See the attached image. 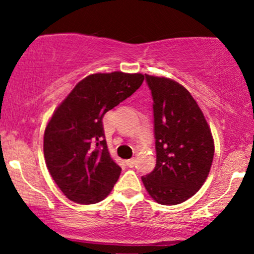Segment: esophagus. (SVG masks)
<instances>
[{"mask_svg":"<svg viewBox=\"0 0 254 254\" xmlns=\"http://www.w3.org/2000/svg\"><path fill=\"white\" fill-rule=\"evenodd\" d=\"M125 162H127V165L129 166V167L132 168L133 166H135V164H136V160L135 159H130V160H127V161H125Z\"/></svg>","mask_w":254,"mask_h":254,"instance_id":"obj_1","label":"esophagus"}]
</instances>
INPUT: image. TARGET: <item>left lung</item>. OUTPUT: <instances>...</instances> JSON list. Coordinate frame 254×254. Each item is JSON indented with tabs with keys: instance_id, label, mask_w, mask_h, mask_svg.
<instances>
[{
	"instance_id": "left-lung-1",
	"label": "left lung",
	"mask_w": 254,
	"mask_h": 254,
	"mask_svg": "<svg viewBox=\"0 0 254 254\" xmlns=\"http://www.w3.org/2000/svg\"><path fill=\"white\" fill-rule=\"evenodd\" d=\"M153 98L156 166L142 177L162 205L185 202L202 188L214 159L211 131L188 89L166 77L145 75Z\"/></svg>"
}]
</instances>
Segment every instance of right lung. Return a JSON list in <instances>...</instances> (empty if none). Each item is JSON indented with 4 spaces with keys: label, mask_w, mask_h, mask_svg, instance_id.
Listing matches in <instances>:
<instances>
[{
    "label": "right lung",
    "mask_w": 254,
    "mask_h": 254,
    "mask_svg": "<svg viewBox=\"0 0 254 254\" xmlns=\"http://www.w3.org/2000/svg\"><path fill=\"white\" fill-rule=\"evenodd\" d=\"M142 74H93L80 81L49 122L44 156L52 179L69 199L80 204L103 200L122 168L110 156L103 118L141 87Z\"/></svg>",
    "instance_id": "add662e5"
}]
</instances>
